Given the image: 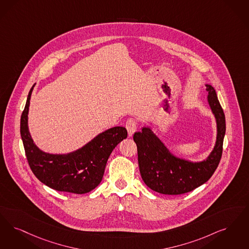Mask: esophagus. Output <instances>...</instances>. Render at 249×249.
<instances>
[{
    "mask_svg": "<svg viewBox=\"0 0 249 249\" xmlns=\"http://www.w3.org/2000/svg\"><path fill=\"white\" fill-rule=\"evenodd\" d=\"M126 129L128 130L129 137H131L133 133L136 131V121L133 119H129L126 122Z\"/></svg>",
    "mask_w": 249,
    "mask_h": 249,
    "instance_id": "1",
    "label": "esophagus"
}]
</instances>
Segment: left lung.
Listing matches in <instances>:
<instances>
[{
  "label": "left lung",
  "mask_w": 249,
  "mask_h": 249,
  "mask_svg": "<svg viewBox=\"0 0 249 249\" xmlns=\"http://www.w3.org/2000/svg\"><path fill=\"white\" fill-rule=\"evenodd\" d=\"M206 89L217 123L216 143L206 160L192 162L174 156L150 127L134 133L140 173L150 189L163 195L185 194L207 182L218 168L226 130L225 116L215 89L206 84Z\"/></svg>",
  "instance_id": "1"
}]
</instances>
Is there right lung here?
Instances as JSON below:
<instances>
[{"mask_svg": "<svg viewBox=\"0 0 249 249\" xmlns=\"http://www.w3.org/2000/svg\"><path fill=\"white\" fill-rule=\"evenodd\" d=\"M20 120V134L30 169L37 179L52 189L73 194H86L97 187L103 179L110 154L127 138L124 127L107 129L80 149L69 154L45 153L34 143L28 126L32 90Z\"/></svg>", "mask_w": 249, "mask_h": 249, "instance_id": "right-lung-1", "label": "right lung"}]
</instances>
